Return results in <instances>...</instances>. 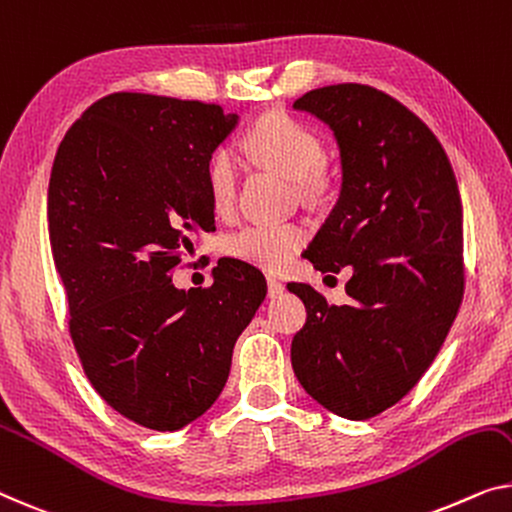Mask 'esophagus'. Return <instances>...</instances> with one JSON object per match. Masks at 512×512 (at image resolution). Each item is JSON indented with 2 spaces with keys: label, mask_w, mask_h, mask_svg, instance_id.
Wrapping results in <instances>:
<instances>
[{
  "label": "esophagus",
  "mask_w": 512,
  "mask_h": 512,
  "mask_svg": "<svg viewBox=\"0 0 512 512\" xmlns=\"http://www.w3.org/2000/svg\"><path fill=\"white\" fill-rule=\"evenodd\" d=\"M266 285H269V296H271V299H276V296H280L282 292H285V282H282L276 276L266 278Z\"/></svg>",
  "instance_id": "1"
}]
</instances>
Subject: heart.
<instances>
[{"label": "heart", "mask_w": 512, "mask_h": 512, "mask_svg": "<svg viewBox=\"0 0 512 512\" xmlns=\"http://www.w3.org/2000/svg\"><path fill=\"white\" fill-rule=\"evenodd\" d=\"M246 149L259 165L299 183L305 197H317L326 188L322 137L285 112L259 117L246 133ZM236 183V156L232 149L218 147L207 160V190L216 213L232 211ZM305 239L308 232L299 223L246 225L227 236L225 253L259 269L280 271L303 248Z\"/></svg>", "instance_id": "heart-1"}]
</instances>
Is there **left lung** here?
I'll return each instance as SVG.
<instances>
[{
	"instance_id": "1",
	"label": "left lung",
	"mask_w": 512,
	"mask_h": 512,
	"mask_svg": "<svg viewBox=\"0 0 512 512\" xmlns=\"http://www.w3.org/2000/svg\"><path fill=\"white\" fill-rule=\"evenodd\" d=\"M331 126L342 190L308 246L319 271L354 266L349 303L305 282L292 368L312 400L349 421L400 402L439 354L464 296L462 202L444 147L375 87L331 85L294 103Z\"/></svg>"
}]
</instances>
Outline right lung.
Returning a JSON list of instances; mask_svg holds the SVG:
<instances>
[{
  "instance_id": "obj_1",
  "label": "right lung",
  "mask_w": 512,
  "mask_h": 512,
  "mask_svg": "<svg viewBox=\"0 0 512 512\" xmlns=\"http://www.w3.org/2000/svg\"><path fill=\"white\" fill-rule=\"evenodd\" d=\"M234 124L216 103L119 91L82 112L52 163L68 333L96 393L149 430H179L216 402L266 296L262 271L232 257L202 292L172 285L193 236L216 230L207 160Z\"/></svg>"
}]
</instances>
